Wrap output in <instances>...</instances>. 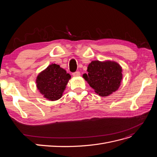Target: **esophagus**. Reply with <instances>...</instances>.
Listing matches in <instances>:
<instances>
[{
    "label": "esophagus",
    "mask_w": 157,
    "mask_h": 157,
    "mask_svg": "<svg viewBox=\"0 0 157 157\" xmlns=\"http://www.w3.org/2000/svg\"><path fill=\"white\" fill-rule=\"evenodd\" d=\"M80 75V73L79 72V71H76V72L73 73V77H78V76H79Z\"/></svg>",
    "instance_id": "1"
}]
</instances>
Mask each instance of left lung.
<instances>
[{
  "instance_id": "8db88e82",
  "label": "left lung",
  "mask_w": 157,
  "mask_h": 157,
  "mask_svg": "<svg viewBox=\"0 0 157 157\" xmlns=\"http://www.w3.org/2000/svg\"><path fill=\"white\" fill-rule=\"evenodd\" d=\"M87 71L88 74H84L83 77L99 96H107L120 86L122 68L116 62L92 61L88 65Z\"/></svg>"
}]
</instances>
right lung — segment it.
<instances>
[{"mask_svg": "<svg viewBox=\"0 0 157 157\" xmlns=\"http://www.w3.org/2000/svg\"><path fill=\"white\" fill-rule=\"evenodd\" d=\"M71 75L59 65L52 63L36 78V86L44 97L49 100H58L62 96Z\"/></svg>", "mask_w": 157, "mask_h": 157, "instance_id": "right-lung-1", "label": "right lung"}]
</instances>
